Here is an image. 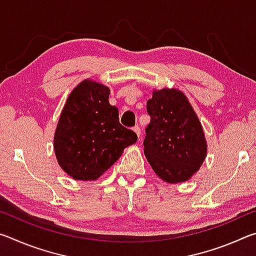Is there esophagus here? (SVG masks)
<instances>
[{
	"mask_svg": "<svg viewBox=\"0 0 256 256\" xmlns=\"http://www.w3.org/2000/svg\"><path fill=\"white\" fill-rule=\"evenodd\" d=\"M133 131L138 134V136H141V130H140V126H138V125H136V126L133 128Z\"/></svg>",
	"mask_w": 256,
	"mask_h": 256,
	"instance_id": "1",
	"label": "esophagus"
}]
</instances>
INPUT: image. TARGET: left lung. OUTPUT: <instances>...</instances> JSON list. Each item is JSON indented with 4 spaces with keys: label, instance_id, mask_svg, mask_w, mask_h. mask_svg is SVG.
Listing matches in <instances>:
<instances>
[{
    "label": "left lung",
    "instance_id": "1",
    "mask_svg": "<svg viewBox=\"0 0 256 256\" xmlns=\"http://www.w3.org/2000/svg\"><path fill=\"white\" fill-rule=\"evenodd\" d=\"M150 123L146 128L144 154L166 183L188 180L206 156L201 122L185 94L177 89L154 90L146 102Z\"/></svg>",
    "mask_w": 256,
    "mask_h": 256
}]
</instances>
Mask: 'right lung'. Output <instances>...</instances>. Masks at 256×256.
Wrapping results in <instances>:
<instances>
[{"mask_svg": "<svg viewBox=\"0 0 256 256\" xmlns=\"http://www.w3.org/2000/svg\"><path fill=\"white\" fill-rule=\"evenodd\" d=\"M108 86L82 81L68 96L54 136L60 168L73 180H94L118 162L138 136L120 123Z\"/></svg>", "mask_w": 256, "mask_h": 256, "instance_id": "add662e5", "label": "right lung"}]
</instances>
